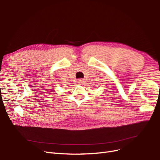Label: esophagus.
<instances>
[{
    "label": "esophagus",
    "instance_id": "1",
    "mask_svg": "<svg viewBox=\"0 0 160 160\" xmlns=\"http://www.w3.org/2000/svg\"><path fill=\"white\" fill-rule=\"evenodd\" d=\"M83 80L82 79H80V80H78V84H82L83 83Z\"/></svg>",
    "mask_w": 160,
    "mask_h": 160
}]
</instances>
